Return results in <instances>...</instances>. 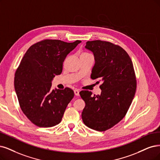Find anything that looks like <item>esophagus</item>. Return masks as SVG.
Segmentation results:
<instances>
[{"label": "esophagus", "instance_id": "34e87169", "mask_svg": "<svg viewBox=\"0 0 160 160\" xmlns=\"http://www.w3.org/2000/svg\"><path fill=\"white\" fill-rule=\"evenodd\" d=\"M74 94H75V96H78L80 95V94H79L80 90H78V89H76V90H74Z\"/></svg>", "mask_w": 160, "mask_h": 160}]
</instances>
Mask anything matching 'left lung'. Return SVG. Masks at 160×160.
Segmentation results:
<instances>
[{
    "mask_svg": "<svg viewBox=\"0 0 160 160\" xmlns=\"http://www.w3.org/2000/svg\"><path fill=\"white\" fill-rule=\"evenodd\" d=\"M85 48L95 59L91 78L102 84L99 96L80 92L86 103L82 119L88 127L105 131L123 119L132 102L137 89L133 64L125 50L108 41H88Z\"/></svg>",
    "mask_w": 160,
    "mask_h": 160,
    "instance_id": "8db88e82",
    "label": "left lung"
}]
</instances>
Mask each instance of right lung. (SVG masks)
Instances as JSON below:
<instances>
[{
  "label": "right lung",
  "instance_id": "1",
  "mask_svg": "<svg viewBox=\"0 0 160 160\" xmlns=\"http://www.w3.org/2000/svg\"><path fill=\"white\" fill-rule=\"evenodd\" d=\"M81 43L46 39L31 46L23 57L14 78V88L23 113L39 127L55 126L62 120L72 90L51 89L52 81L61 74L65 58Z\"/></svg>",
  "mask_w": 160,
  "mask_h": 160
}]
</instances>
